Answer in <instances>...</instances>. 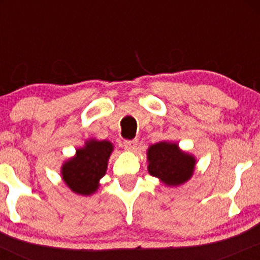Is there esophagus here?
I'll use <instances>...</instances> for the list:
<instances>
[{
	"label": "esophagus",
	"instance_id": "esophagus-1",
	"mask_svg": "<svg viewBox=\"0 0 260 260\" xmlns=\"http://www.w3.org/2000/svg\"><path fill=\"white\" fill-rule=\"evenodd\" d=\"M137 143H138V140L137 139H132V140L127 139L123 142V145H124V148L129 149V150H133V149L137 147Z\"/></svg>",
	"mask_w": 260,
	"mask_h": 260
}]
</instances>
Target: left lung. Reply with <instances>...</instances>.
<instances>
[{"label":"left lung","instance_id":"left-lung-1","mask_svg":"<svg viewBox=\"0 0 260 260\" xmlns=\"http://www.w3.org/2000/svg\"><path fill=\"white\" fill-rule=\"evenodd\" d=\"M149 174L169 186H177L189 180L196 160L181 151L176 144L161 142L148 150Z\"/></svg>","mask_w":260,"mask_h":260}]
</instances>
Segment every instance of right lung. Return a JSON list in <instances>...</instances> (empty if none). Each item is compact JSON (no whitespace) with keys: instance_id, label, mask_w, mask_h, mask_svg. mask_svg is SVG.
<instances>
[{"instance_id":"obj_1","label":"right lung","mask_w":260,"mask_h":260,"mask_svg":"<svg viewBox=\"0 0 260 260\" xmlns=\"http://www.w3.org/2000/svg\"><path fill=\"white\" fill-rule=\"evenodd\" d=\"M111 151L112 144L106 140H91L84 148L78 149L76 157L67 161L62 168V176L67 186L78 194L94 193L98 182L105 175Z\"/></svg>"}]
</instances>
